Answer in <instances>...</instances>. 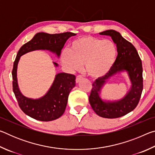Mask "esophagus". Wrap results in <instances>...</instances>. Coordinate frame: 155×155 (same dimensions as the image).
<instances>
[{"label": "esophagus", "mask_w": 155, "mask_h": 155, "mask_svg": "<svg viewBox=\"0 0 155 155\" xmlns=\"http://www.w3.org/2000/svg\"><path fill=\"white\" fill-rule=\"evenodd\" d=\"M83 79V77L81 75H78L77 78H76V82L78 83L81 80Z\"/></svg>", "instance_id": "esophagus-1"}]
</instances>
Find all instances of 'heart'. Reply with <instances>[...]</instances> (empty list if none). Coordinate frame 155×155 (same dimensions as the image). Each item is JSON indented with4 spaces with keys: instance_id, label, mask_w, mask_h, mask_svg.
Returning <instances> with one entry per match:
<instances>
[{
    "instance_id": "obj_1",
    "label": "heart",
    "mask_w": 155,
    "mask_h": 155,
    "mask_svg": "<svg viewBox=\"0 0 155 155\" xmlns=\"http://www.w3.org/2000/svg\"><path fill=\"white\" fill-rule=\"evenodd\" d=\"M117 55V46L113 41L83 36L72 41L70 50L62 51L61 61L70 71L79 70L85 64L88 75L100 78L111 70Z\"/></svg>"
}]
</instances>
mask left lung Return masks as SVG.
<instances>
[{"instance_id":"8db88e82","label":"left lung","mask_w":155,"mask_h":155,"mask_svg":"<svg viewBox=\"0 0 155 155\" xmlns=\"http://www.w3.org/2000/svg\"><path fill=\"white\" fill-rule=\"evenodd\" d=\"M99 34L111 37L116 44L117 56L111 70L93 83L89 102L99 116L117 118L132 111L138 104L143 90L142 64L135 46L125 40L119 32L107 30ZM123 71L127 72L131 83L130 90L122 99L117 101H103L99 94L104 84L114 75Z\"/></svg>"}]
</instances>
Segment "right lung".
Segmentation results:
<instances>
[{
	"mask_svg": "<svg viewBox=\"0 0 155 155\" xmlns=\"http://www.w3.org/2000/svg\"><path fill=\"white\" fill-rule=\"evenodd\" d=\"M74 35L76 34L71 32L57 34L38 33L18 52L12 70L13 91L22 111L33 119L48 122L61 117L65 111L70 91L76 85V77L67 73H58L45 95L38 99L27 98L21 93L18 84L17 68L20 57L36 50H46L59 57L68 39ZM53 64L55 67L58 66L57 63Z\"/></svg>",
	"mask_w": 155,
	"mask_h": 155,
	"instance_id": "1",
	"label": "right lung"
}]
</instances>
